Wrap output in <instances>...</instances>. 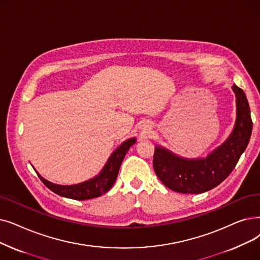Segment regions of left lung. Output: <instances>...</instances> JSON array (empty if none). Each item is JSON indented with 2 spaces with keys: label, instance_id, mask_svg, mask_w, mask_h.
Wrapping results in <instances>:
<instances>
[{
  "label": "left lung",
  "instance_id": "8db88e82",
  "mask_svg": "<svg viewBox=\"0 0 260 260\" xmlns=\"http://www.w3.org/2000/svg\"><path fill=\"white\" fill-rule=\"evenodd\" d=\"M237 120L229 139L202 159H184L156 146L153 167L161 183L175 192L199 194L220 185L238 162L249 144L253 122L243 90L233 85Z\"/></svg>",
  "mask_w": 260,
  "mask_h": 260
}]
</instances>
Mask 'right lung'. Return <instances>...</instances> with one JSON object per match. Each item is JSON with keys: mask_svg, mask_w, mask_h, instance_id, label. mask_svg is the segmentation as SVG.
<instances>
[{"mask_svg": "<svg viewBox=\"0 0 260 260\" xmlns=\"http://www.w3.org/2000/svg\"><path fill=\"white\" fill-rule=\"evenodd\" d=\"M135 142H136V139L135 138L124 141L119 148L111 154L104 169L96 177L89 179L87 182L81 184L71 186L56 185L48 182L47 179H44L38 173L37 174L44 185H46L50 190H52L54 193L60 197L78 201L98 198L106 193L112 187V185L115 184L119 173L120 166L122 164V160L124 159V156L126 155L127 151Z\"/></svg>", "mask_w": 260, "mask_h": 260, "instance_id": "add662e5", "label": "right lung"}]
</instances>
